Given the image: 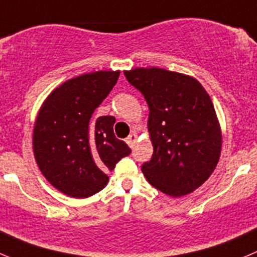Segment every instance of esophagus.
<instances>
[{
  "label": "esophagus",
  "instance_id": "34e87169",
  "mask_svg": "<svg viewBox=\"0 0 257 257\" xmlns=\"http://www.w3.org/2000/svg\"><path fill=\"white\" fill-rule=\"evenodd\" d=\"M137 140H138V136H137V133H132L131 136H129L128 138H126V143H128L129 147L133 148L134 143L137 142Z\"/></svg>",
  "mask_w": 257,
  "mask_h": 257
}]
</instances>
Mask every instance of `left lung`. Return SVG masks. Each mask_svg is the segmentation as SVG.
Here are the masks:
<instances>
[{"label": "left lung", "instance_id": "1", "mask_svg": "<svg viewBox=\"0 0 257 257\" xmlns=\"http://www.w3.org/2000/svg\"><path fill=\"white\" fill-rule=\"evenodd\" d=\"M150 107L153 146L142 166L148 183L172 198L188 195L209 179L222 151V129L210 96L196 78L158 67L124 71Z\"/></svg>", "mask_w": 257, "mask_h": 257}]
</instances>
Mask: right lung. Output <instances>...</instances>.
<instances>
[{
    "label": "right lung",
    "mask_w": 257,
    "mask_h": 257,
    "mask_svg": "<svg viewBox=\"0 0 257 257\" xmlns=\"http://www.w3.org/2000/svg\"><path fill=\"white\" fill-rule=\"evenodd\" d=\"M120 71L80 74L56 87L43 101L33 129L38 167L52 186L71 198H88L107 185L106 172L131 155L114 136L115 117H93Z\"/></svg>",
    "instance_id": "right-lung-1"
}]
</instances>
